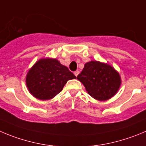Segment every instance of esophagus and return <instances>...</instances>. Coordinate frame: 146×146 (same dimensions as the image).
<instances>
[{
  "label": "esophagus",
  "instance_id": "34e87169",
  "mask_svg": "<svg viewBox=\"0 0 146 146\" xmlns=\"http://www.w3.org/2000/svg\"><path fill=\"white\" fill-rule=\"evenodd\" d=\"M78 74H79V71H78V70H76V71L74 72V75L76 76H77Z\"/></svg>",
  "mask_w": 146,
  "mask_h": 146
}]
</instances>
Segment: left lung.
<instances>
[{
  "mask_svg": "<svg viewBox=\"0 0 146 146\" xmlns=\"http://www.w3.org/2000/svg\"><path fill=\"white\" fill-rule=\"evenodd\" d=\"M77 79L90 96L102 102L113 97L121 85L119 73L109 64L96 60L86 62Z\"/></svg>",
  "mask_w": 146,
  "mask_h": 146,
  "instance_id": "obj_1",
  "label": "left lung"
}]
</instances>
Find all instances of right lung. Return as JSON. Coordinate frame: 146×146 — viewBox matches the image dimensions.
Wrapping results in <instances>:
<instances>
[{
  "instance_id": "obj_1",
  "label": "right lung",
  "mask_w": 146,
  "mask_h": 146,
  "mask_svg": "<svg viewBox=\"0 0 146 146\" xmlns=\"http://www.w3.org/2000/svg\"><path fill=\"white\" fill-rule=\"evenodd\" d=\"M76 76L55 58H42L29 70L26 84L29 92L39 100H49L58 95L67 81Z\"/></svg>"
}]
</instances>
